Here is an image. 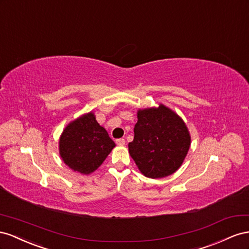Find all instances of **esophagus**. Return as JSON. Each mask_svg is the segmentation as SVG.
Instances as JSON below:
<instances>
[{
	"instance_id": "34e87169",
	"label": "esophagus",
	"mask_w": 249,
	"mask_h": 249,
	"mask_svg": "<svg viewBox=\"0 0 249 249\" xmlns=\"http://www.w3.org/2000/svg\"><path fill=\"white\" fill-rule=\"evenodd\" d=\"M116 143L119 146H124L125 145V140L124 139H118V140H116Z\"/></svg>"
}]
</instances>
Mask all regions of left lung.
<instances>
[{"instance_id":"1","label":"left lung","mask_w":249,"mask_h":249,"mask_svg":"<svg viewBox=\"0 0 249 249\" xmlns=\"http://www.w3.org/2000/svg\"><path fill=\"white\" fill-rule=\"evenodd\" d=\"M130 156L149 178H162L179 169L191 145L183 120L164 104L138 110Z\"/></svg>"}]
</instances>
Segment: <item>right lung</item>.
Listing matches in <instances>:
<instances>
[{"mask_svg":"<svg viewBox=\"0 0 249 249\" xmlns=\"http://www.w3.org/2000/svg\"><path fill=\"white\" fill-rule=\"evenodd\" d=\"M115 146L94 113L89 112L72 121L63 129L59 139V154L69 168L88 175L102 165Z\"/></svg>","mask_w":249,"mask_h":249,"instance_id":"add662e5","label":"right lung"}]
</instances>
